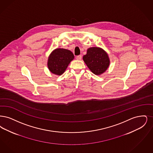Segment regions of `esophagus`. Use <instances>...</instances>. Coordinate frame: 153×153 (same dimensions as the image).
<instances>
[{
	"label": "esophagus",
	"mask_w": 153,
	"mask_h": 153,
	"mask_svg": "<svg viewBox=\"0 0 153 153\" xmlns=\"http://www.w3.org/2000/svg\"><path fill=\"white\" fill-rule=\"evenodd\" d=\"M82 55H78V56H77L76 57V59L77 60H81L82 59Z\"/></svg>",
	"instance_id": "esophagus-1"
}]
</instances>
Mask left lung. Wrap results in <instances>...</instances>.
<instances>
[{
	"mask_svg": "<svg viewBox=\"0 0 153 153\" xmlns=\"http://www.w3.org/2000/svg\"><path fill=\"white\" fill-rule=\"evenodd\" d=\"M83 60L90 71L97 75L104 73L110 66V58L106 52L98 47L87 49Z\"/></svg>",
	"mask_w": 153,
	"mask_h": 153,
	"instance_id": "8db88e82",
	"label": "left lung"
}]
</instances>
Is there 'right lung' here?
Instances as JSON below:
<instances>
[{
    "label": "right lung",
    "instance_id": "add662e5",
    "mask_svg": "<svg viewBox=\"0 0 153 153\" xmlns=\"http://www.w3.org/2000/svg\"><path fill=\"white\" fill-rule=\"evenodd\" d=\"M74 59V55L71 51L65 48H56L48 58L47 67L51 73L61 75Z\"/></svg>",
    "mask_w": 153,
    "mask_h": 153
}]
</instances>
